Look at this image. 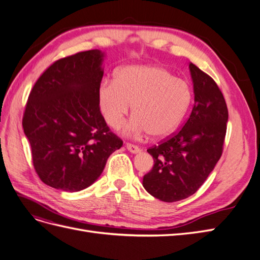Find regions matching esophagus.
<instances>
[{"label":"esophagus","instance_id":"1","mask_svg":"<svg viewBox=\"0 0 260 260\" xmlns=\"http://www.w3.org/2000/svg\"><path fill=\"white\" fill-rule=\"evenodd\" d=\"M125 147H127V149H128L130 153H133V154H137V153L140 152V147L135 145V144L127 143V144H125Z\"/></svg>","mask_w":260,"mask_h":260}]
</instances>
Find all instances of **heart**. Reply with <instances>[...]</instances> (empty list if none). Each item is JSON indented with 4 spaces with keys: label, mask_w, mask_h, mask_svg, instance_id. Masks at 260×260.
Segmentation results:
<instances>
[{
    "label": "heart",
    "mask_w": 260,
    "mask_h": 260,
    "mask_svg": "<svg viewBox=\"0 0 260 260\" xmlns=\"http://www.w3.org/2000/svg\"><path fill=\"white\" fill-rule=\"evenodd\" d=\"M193 100L187 81L158 65H132L117 70L115 80L105 79L98 88V101L106 123L120 128L130 111L125 136L148 132L152 138L169 136L183 120Z\"/></svg>",
    "instance_id": "b5f03b06"
}]
</instances>
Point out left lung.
I'll return each mask as SVG.
<instances>
[{"label": "left lung", "instance_id": "8db88e82", "mask_svg": "<svg viewBox=\"0 0 260 260\" xmlns=\"http://www.w3.org/2000/svg\"><path fill=\"white\" fill-rule=\"evenodd\" d=\"M194 106L180 131L149 147L154 166L143 186L154 198L172 203L193 195L214 170L223 149L228 108L211 77L192 62Z\"/></svg>", "mask_w": 260, "mask_h": 260}]
</instances>
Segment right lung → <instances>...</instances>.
<instances>
[{
	"label": "right lung",
	"instance_id": "right-lung-1",
	"mask_svg": "<svg viewBox=\"0 0 260 260\" xmlns=\"http://www.w3.org/2000/svg\"><path fill=\"white\" fill-rule=\"evenodd\" d=\"M104 57L91 50L60 58L29 94L22 128L34 167L42 182L57 190L78 192L93 184L122 146L99 106Z\"/></svg>",
	"mask_w": 260,
	"mask_h": 260
}]
</instances>
